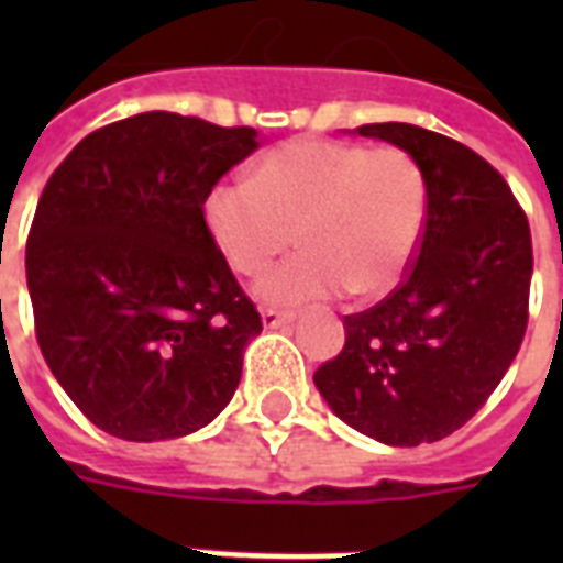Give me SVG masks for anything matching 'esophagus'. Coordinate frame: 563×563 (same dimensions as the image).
I'll return each instance as SVG.
<instances>
[{
	"label": "esophagus",
	"mask_w": 563,
	"mask_h": 563,
	"mask_svg": "<svg viewBox=\"0 0 563 563\" xmlns=\"http://www.w3.org/2000/svg\"><path fill=\"white\" fill-rule=\"evenodd\" d=\"M291 318H295V312H286V309H274V307L263 309V327H268V330L289 324Z\"/></svg>",
	"instance_id": "obj_1"
}]
</instances>
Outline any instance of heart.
<instances>
[{"mask_svg": "<svg viewBox=\"0 0 563 563\" xmlns=\"http://www.w3.org/2000/svg\"><path fill=\"white\" fill-rule=\"evenodd\" d=\"M203 216L228 263L263 274L286 247L303 251L260 280L272 303L383 298L409 274L429 219L427 172L409 152L300 136L260 157L251 180H221Z\"/></svg>", "mask_w": 563, "mask_h": 563, "instance_id": "1", "label": "heart"}]
</instances>
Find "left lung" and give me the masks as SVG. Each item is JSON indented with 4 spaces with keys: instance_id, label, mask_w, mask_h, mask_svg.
<instances>
[{
    "instance_id": "left-lung-1",
    "label": "left lung",
    "mask_w": 563,
    "mask_h": 563,
    "mask_svg": "<svg viewBox=\"0 0 563 563\" xmlns=\"http://www.w3.org/2000/svg\"><path fill=\"white\" fill-rule=\"evenodd\" d=\"M409 152L429 219L409 274L376 307L344 316V347L316 371L330 409L362 435L418 446L485 406L529 324L532 233L506 178L450 136L379 122L356 128Z\"/></svg>"
}]
</instances>
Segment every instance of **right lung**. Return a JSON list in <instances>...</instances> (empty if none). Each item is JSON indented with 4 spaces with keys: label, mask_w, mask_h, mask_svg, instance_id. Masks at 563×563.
I'll list each match as a JSON object with an SVG mask.
<instances>
[{
    "label": "right lung",
    "mask_w": 563,
    "mask_h": 563,
    "mask_svg": "<svg viewBox=\"0 0 563 563\" xmlns=\"http://www.w3.org/2000/svg\"><path fill=\"white\" fill-rule=\"evenodd\" d=\"M256 145L254 128L152 110L87 134L46 180L25 245L34 333L110 435H189L236 391L263 318L203 201Z\"/></svg>",
    "instance_id": "right-lung-1"
}]
</instances>
